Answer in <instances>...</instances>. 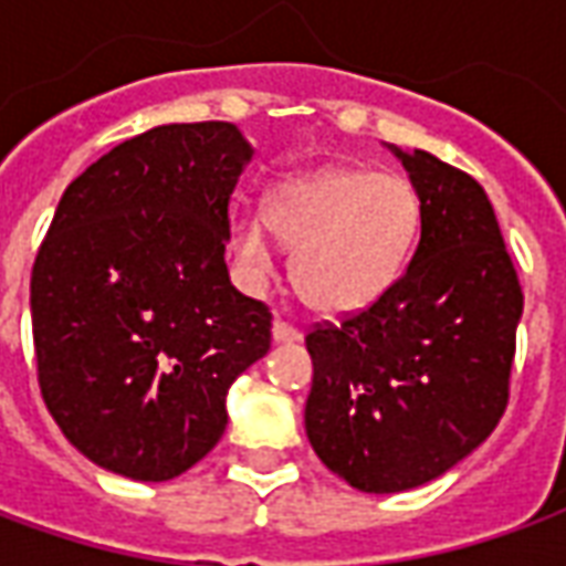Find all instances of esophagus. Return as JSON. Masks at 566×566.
Listing matches in <instances>:
<instances>
[{
  "instance_id": "obj_1",
  "label": "esophagus",
  "mask_w": 566,
  "mask_h": 566,
  "mask_svg": "<svg viewBox=\"0 0 566 566\" xmlns=\"http://www.w3.org/2000/svg\"><path fill=\"white\" fill-rule=\"evenodd\" d=\"M300 336H303V333L296 331V327H291V324H284V321H275V324H272V343H300Z\"/></svg>"
}]
</instances>
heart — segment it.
Instances as JSON below:
<instances>
[{"label":"heart","mask_w":566,"mask_h":566,"mask_svg":"<svg viewBox=\"0 0 566 566\" xmlns=\"http://www.w3.org/2000/svg\"><path fill=\"white\" fill-rule=\"evenodd\" d=\"M266 227L291 251L300 300L324 315H352L400 279L421 230V199L400 175L336 166L272 187ZM233 258L248 282L270 275L258 218L233 223Z\"/></svg>","instance_id":"obj_1"}]
</instances>
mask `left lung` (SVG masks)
I'll return each mask as SVG.
<instances>
[{"label":"left lung","mask_w":566,"mask_h":566,"mask_svg":"<svg viewBox=\"0 0 566 566\" xmlns=\"http://www.w3.org/2000/svg\"><path fill=\"white\" fill-rule=\"evenodd\" d=\"M421 199L409 270L373 306L306 336V433L367 494L427 485L475 451L510 400L524 296L482 185L388 145Z\"/></svg>","instance_id":"obj_1"}]
</instances>
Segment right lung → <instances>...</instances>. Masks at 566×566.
<instances>
[{"label":"right lung","instance_id":"add662e5","mask_svg":"<svg viewBox=\"0 0 566 566\" xmlns=\"http://www.w3.org/2000/svg\"><path fill=\"white\" fill-rule=\"evenodd\" d=\"M235 124H163L66 187L32 266L48 412L108 473L166 482L227 427V391L270 352V308L227 272Z\"/></svg>","mask_w":566,"mask_h":566}]
</instances>
